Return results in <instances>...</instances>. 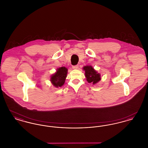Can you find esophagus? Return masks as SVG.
I'll list each match as a JSON object with an SVG mask.
<instances>
[{"mask_svg":"<svg viewBox=\"0 0 148 148\" xmlns=\"http://www.w3.org/2000/svg\"><path fill=\"white\" fill-rule=\"evenodd\" d=\"M79 68V66L77 65H74V66H72V68L73 69H77V68Z\"/></svg>","mask_w":148,"mask_h":148,"instance_id":"1","label":"esophagus"}]
</instances>
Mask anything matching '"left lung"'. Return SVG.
<instances>
[{"label": "left lung", "mask_w": 148, "mask_h": 148, "mask_svg": "<svg viewBox=\"0 0 148 148\" xmlns=\"http://www.w3.org/2000/svg\"><path fill=\"white\" fill-rule=\"evenodd\" d=\"M83 70L85 71V76L89 83L96 84L101 80V75L95 71L91 65L83 66Z\"/></svg>", "instance_id": "8db88e82"}]
</instances>
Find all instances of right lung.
I'll return each instance as SVG.
<instances>
[{"mask_svg":"<svg viewBox=\"0 0 148 148\" xmlns=\"http://www.w3.org/2000/svg\"><path fill=\"white\" fill-rule=\"evenodd\" d=\"M68 74V69L64 66L59 68L56 72L51 75L50 82L52 85L56 88L62 87L65 83V79Z\"/></svg>","mask_w":148,"mask_h":148,"instance_id":"obj_1","label":"right lung"}]
</instances>
